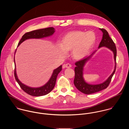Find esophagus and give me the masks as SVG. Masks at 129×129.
Instances as JSON below:
<instances>
[{"instance_id": "1", "label": "esophagus", "mask_w": 129, "mask_h": 129, "mask_svg": "<svg viewBox=\"0 0 129 129\" xmlns=\"http://www.w3.org/2000/svg\"><path fill=\"white\" fill-rule=\"evenodd\" d=\"M63 66L64 68H70L72 67V65L70 63H67L66 64H64L63 65Z\"/></svg>"}]
</instances>
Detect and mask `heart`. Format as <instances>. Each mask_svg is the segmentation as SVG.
<instances>
[{"label":"heart","instance_id":"b5f03b06","mask_svg":"<svg viewBox=\"0 0 129 129\" xmlns=\"http://www.w3.org/2000/svg\"><path fill=\"white\" fill-rule=\"evenodd\" d=\"M96 41V36L93 31L70 32L62 37L61 43L58 44V51L60 55H66L67 51L72 50L74 58L81 59L88 54Z\"/></svg>","mask_w":129,"mask_h":129}]
</instances>
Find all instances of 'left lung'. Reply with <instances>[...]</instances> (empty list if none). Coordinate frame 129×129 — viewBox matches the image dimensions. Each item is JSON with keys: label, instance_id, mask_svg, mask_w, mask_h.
<instances>
[{"label": "left lung", "instance_id": "8db88e82", "mask_svg": "<svg viewBox=\"0 0 129 129\" xmlns=\"http://www.w3.org/2000/svg\"><path fill=\"white\" fill-rule=\"evenodd\" d=\"M103 32L102 39L99 45L98 48L102 47H106L111 50L114 53V60L115 61V66L114 71L111 74L108 78L103 83L99 84L91 85L87 83L84 81L83 78V67L86 62L90 59L92 55L96 52V51H94L90 55L86 57L77 61L75 64L76 67L74 68L75 77L74 79V84L77 89L84 94H90L94 93L99 92L104 89H106L109 85L111 81V79L116 71V55L117 49L115 44L112 39L109 36L108 32L104 29H100Z\"/></svg>", "mask_w": 129, "mask_h": 129}]
</instances>
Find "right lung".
Instances as JSON below:
<instances>
[{
    "mask_svg": "<svg viewBox=\"0 0 129 129\" xmlns=\"http://www.w3.org/2000/svg\"><path fill=\"white\" fill-rule=\"evenodd\" d=\"M55 32V29L53 27H49L44 29H41L36 30H34L31 32H27L25 33L21 38L20 41L19 42L18 46H19L21 43H22L25 40L31 39V38H36L40 39L44 37H48L52 35ZM16 52V51H15ZM14 61L15 63V59L14 57ZM62 70V66H60L58 68L56 69L53 72V74L49 80V81L44 86L38 87V88H32L28 87L23 83H22L18 79L16 73V67L15 65L14 69V76L16 80L18 82L21 89L26 93L33 96H41L45 95L51 92L55 86L56 77L58 74Z\"/></svg>",
    "mask_w": 129,
    "mask_h": 129,
    "instance_id": "1",
    "label": "right lung"
}]
</instances>
